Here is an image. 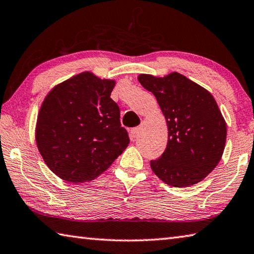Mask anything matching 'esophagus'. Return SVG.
I'll list each match as a JSON object with an SVG mask.
<instances>
[{"label": "esophagus", "mask_w": 254, "mask_h": 254, "mask_svg": "<svg viewBox=\"0 0 254 254\" xmlns=\"http://www.w3.org/2000/svg\"><path fill=\"white\" fill-rule=\"evenodd\" d=\"M140 134V127H133L130 130V137L133 140L135 139V137Z\"/></svg>", "instance_id": "1"}]
</instances>
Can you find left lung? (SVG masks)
Segmentation results:
<instances>
[{
	"mask_svg": "<svg viewBox=\"0 0 254 254\" xmlns=\"http://www.w3.org/2000/svg\"><path fill=\"white\" fill-rule=\"evenodd\" d=\"M168 123L167 149L151 160L152 171L169 186H193L211 173L223 154L227 124L209 92L178 72L165 77L141 74Z\"/></svg>",
	"mask_w": 254,
	"mask_h": 254,
	"instance_id": "8db88e82",
	"label": "left lung"
}]
</instances>
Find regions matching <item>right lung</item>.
Segmentation results:
<instances>
[{
    "label": "right lung",
    "mask_w": 254,
    "mask_h": 254,
    "mask_svg": "<svg viewBox=\"0 0 254 254\" xmlns=\"http://www.w3.org/2000/svg\"><path fill=\"white\" fill-rule=\"evenodd\" d=\"M115 82L90 72L64 81L50 92L36 123V144L51 171L73 183L103 173L130 139L110 98Z\"/></svg>",
    "instance_id": "right-lung-1"
}]
</instances>
